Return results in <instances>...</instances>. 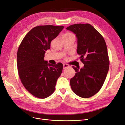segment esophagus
<instances>
[{
  "mask_svg": "<svg viewBox=\"0 0 125 125\" xmlns=\"http://www.w3.org/2000/svg\"><path fill=\"white\" fill-rule=\"evenodd\" d=\"M68 67H69V65L67 64H63V69H65Z\"/></svg>",
  "mask_w": 125,
  "mask_h": 125,
  "instance_id": "1",
  "label": "esophagus"
}]
</instances>
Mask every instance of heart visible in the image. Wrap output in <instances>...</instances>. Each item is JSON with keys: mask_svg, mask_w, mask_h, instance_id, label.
Returning a JSON list of instances; mask_svg holds the SVG:
<instances>
[{"mask_svg": "<svg viewBox=\"0 0 125 125\" xmlns=\"http://www.w3.org/2000/svg\"><path fill=\"white\" fill-rule=\"evenodd\" d=\"M71 36H74V35H73L71 33H69V32H67V33H66L64 35V36H63V37H71Z\"/></svg>", "mask_w": 125, "mask_h": 125, "instance_id": "1", "label": "heart"}]
</instances>
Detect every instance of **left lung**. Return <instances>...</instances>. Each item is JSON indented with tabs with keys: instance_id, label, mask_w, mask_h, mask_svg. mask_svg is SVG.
<instances>
[{
	"instance_id": "1",
	"label": "left lung",
	"mask_w": 125,
	"mask_h": 125,
	"mask_svg": "<svg viewBox=\"0 0 125 125\" xmlns=\"http://www.w3.org/2000/svg\"><path fill=\"white\" fill-rule=\"evenodd\" d=\"M77 38V53L84 66L72 68L76 73L70 80L72 91L79 97L90 98L100 90L109 68L106 43L101 34L89 24H76L66 28Z\"/></svg>"
}]
</instances>
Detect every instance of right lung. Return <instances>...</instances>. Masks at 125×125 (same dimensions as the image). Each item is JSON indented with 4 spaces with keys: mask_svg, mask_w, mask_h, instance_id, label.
Wrapping results in <instances>:
<instances>
[{
    "mask_svg": "<svg viewBox=\"0 0 125 125\" xmlns=\"http://www.w3.org/2000/svg\"><path fill=\"white\" fill-rule=\"evenodd\" d=\"M63 26L35 27L24 37L18 47V74L25 89L35 97L44 99L52 94L62 72L61 63L52 65L44 60L51 42L63 29Z\"/></svg>",
    "mask_w": 125,
    "mask_h": 125,
    "instance_id": "right-lung-1",
    "label": "right lung"
}]
</instances>
